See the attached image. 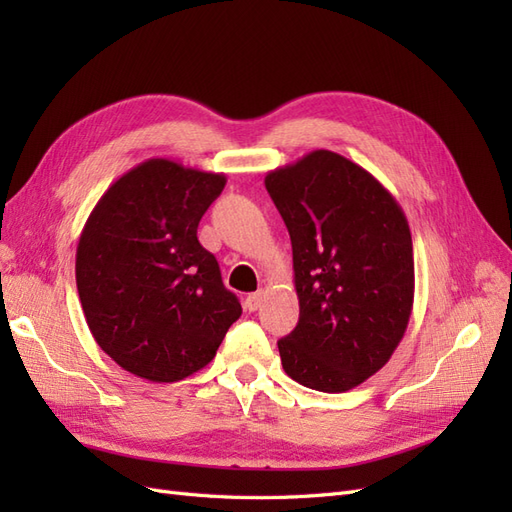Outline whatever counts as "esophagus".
I'll return each mask as SVG.
<instances>
[{
  "instance_id": "obj_1",
  "label": "esophagus",
  "mask_w": 512,
  "mask_h": 512,
  "mask_svg": "<svg viewBox=\"0 0 512 512\" xmlns=\"http://www.w3.org/2000/svg\"><path fill=\"white\" fill-rule=\"evenodd\" d=\"M262 297H265V292L258 290V292H252L250 297L245 299V307L250 309V312H256V309L262 305Z\"/></svg>"
}]
</instances>
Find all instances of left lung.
I'll use <instances>...</instances> for the list:
<instances>
[{"mask_svg":"<svg viewBox=\"0 0 512 512\" xmlns=\"http://www.w3.org/2000/svg\"><path fill=\"white\" fill-rule=\"evenodd\" d=\"M267 192L292 243L299 324L277 342L307 389L344 393L399 346L414 303L412 235L393 194L359 164L316 149L271 170Z\"/></svg>","mask_w":512,"mask_h":512,"instance_id":"obj_1","label":"left lung"}]
</instances>
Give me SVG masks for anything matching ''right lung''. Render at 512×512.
<instances>
[{
  "instance_id": "obj_1",
  "label": "right lung",
  "mask_w": 512,
  "mask_h": 512,
  "mask_svg": "<svg viewBox=\"0 0 512 512\" xmlns=\"http://www.w3.org/2000/svg\"><path fill=\"white\" fill-rule=\"evenodd\" d=\"M222 173L145 160L108 188L76 247V288L98 346L130 374L179 382L211 363L241 303L196 230Z\"/></svg>"
}]
</instances>
